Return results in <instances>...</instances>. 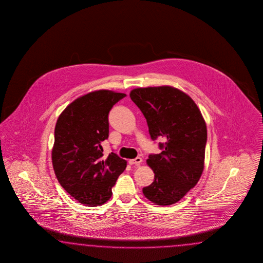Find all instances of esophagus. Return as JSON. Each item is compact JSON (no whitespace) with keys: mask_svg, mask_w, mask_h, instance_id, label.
Listing matches in <instances>:
<instances>
[{"mask_svg":"<svg viewBox=\"0 0 263 263\" xmlns=\"http://www.w3.org/2000/svg\"><path fill=\"white\" fill-rule=\"evenodd\" d=\"M142 163H143V159L141 157H137L135 159L129 160V164L130 165H137V166H139Z\"/></svg>","mask_w":263,"mask_h":263,"instance_id":"obj_1","label":"esophagus"}]
</instances>
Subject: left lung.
Segmentation results:
<instances>
[{"label": "left lung", "mask_w": 263, "mask_h": 263, "mask_svg": "<svg viewBox=\"0 0 263 263\" xmlns=\"http://www.w3.org/2000/svg\"><path fill=\"white\" fill-rule=\"evenodd\" d=\"M130 97L143 112L152 140L164 141L159 143L162 152L146 161L154 180L143 188V195L157 205L174 204L196 186L203 172L205 121L190 96L170 86L134 88Z\"/></svg>", "instance_id": "8db88e82"}]
</instances>
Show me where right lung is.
Listing matches in <instances>:
<instances>
[{"instance_id":"obj_1","label":"right lung","mask_w":263,"mask_h":263,"mask_svg":"<svg viewBox=\"0 0 263 263\" xmlns=\"http://www.w3.org/2000/svg\"><path fill=\"white\" fill-rule=\"evenodd\" d=\"M125 93L100 89L81 96L60 115L52 163L58 181L80 203L97 206L111 197V187L126 161L111 152L103 158L101 143L109 137L108 116Z\"/></svg>"}]
</instances>
